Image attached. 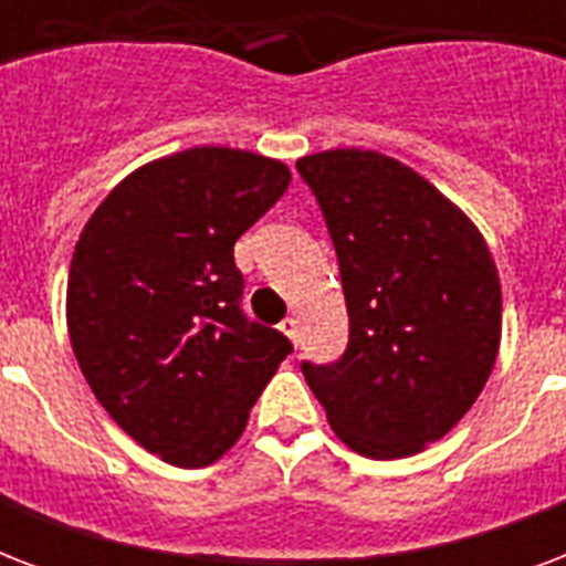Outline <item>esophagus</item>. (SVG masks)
<instances>
[{"label": "esophagus", "instance_id": "esophagus-1", "mask_svg": "<svg viewBox=\"0 0 566 566\" xmlns=\"http://www.w3.org/2000/svg\"><path fill=\"white\" fill-rule=\"evenodd\" d=\"M279 328H282L284 335L291 337L293 344L300 346V319H296V317H284L282 323H279Z\"/></svg>", "mask_w": 566, "mask_h": 566}]
</instances>
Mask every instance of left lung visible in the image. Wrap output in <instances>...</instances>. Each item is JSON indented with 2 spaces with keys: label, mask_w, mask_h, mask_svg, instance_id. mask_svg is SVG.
I'll use <instances>...</instances> for the list:
<instances>
[{
  "label": "left lung",
  "mask_w": 566,
  "mask_h": 566,
  "mask_svg": "<svg viewBox=\"0 0 566 566\" xmlns=\"http://www.w3.org/2000/svg\"><path fill=\"white\" fill-rule=\"evenodd\" d=\"M335 243L349 346L302 361L332 429L390 461L440 440L482 394L502 337L500 273L461 208L373 149L296 161Z\"/></svg>",
  "instance_id": "8db88e82"
}]
</instances>
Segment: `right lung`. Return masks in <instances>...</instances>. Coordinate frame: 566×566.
<instances>
[{
  "instance_id": "obj_1",
  "label": "right lung",
  "mask_w": 566,
  "mask_h": 566,
  "mask_svg": "<svg viewBox=\"0 0 566 566\" xmlns=\"http://www.w3.org/2000/svg\"><path fill=\"white\" fill-rule=\"evenodd\" d=\"M291 185L264 155L193 146L144 164L93 211L66 282L87 385L128 438L172 467H208L293 353L240 311L234 243Z\"/></svg>"
}]
</instances>
